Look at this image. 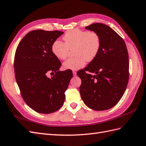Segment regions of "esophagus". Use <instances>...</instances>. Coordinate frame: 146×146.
Instances as JSON below:
<instances>
[{
	"label": "esophagus",
	"instance_id": "esophagus-1",
	"mask_svg": "<svg viewBox=\"0 0 146 146\" xmlns=\"http://www.w3.org/2000/svg\"><path fill=\"white\" fill-rule=\"evenodd\" d=\"M73 76H76V72H75V71H73Z\"/></svg>",
	"mask_w": 146,
	"mask_h": 146
}]
</instances>
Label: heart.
<instances>
[{"instance_id": "1", "label": "heart", "mask_w": 146, "mask_h": 146, "mask_svg": "<svg viewBox=\"0 0 146 146\" xmlns=\"http://www.w3.org/2000/svg\"><path fill=\"white\" fill-rule=\"evenodd\" d=\"M63 39L64 42L55 40L52 44L51 49L56 57L63 60L68 56L69 49L74 48L75 57L63 62L65 69L77 70L81 68L87 60L91 62L96 58L101 46L100 36L93 31L73 29L66 32Z\"/></svg>"}]
</instances>
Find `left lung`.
Wrapping results in <instances>:
<instances>
[{"mask_svg":"<svg viewBox=\"0 0 146 146\" xmlns=\"http://www.w3.org/2000/svg\"><path fill=\"white\" fill-rule=\"evenodd\" d=\"M85 28L98 33L101 46L96 58L77 72L81 99L92 110H109L121 99L128 85V50L125 41L109 26L97 23Z\"/></svg>","mask_w":146,"mask_h":146,"instance_id":"obj_1","label":"left lung"}]
</instances>
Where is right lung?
<instances>
[{
    "label": "right lung",
    "mask_w": 146,
    "mask_h": 146,
    "mask_svg": "<svg viewBox=\"0 0 146 146\" xmlns=\"http://www.w3.org/2000/svg\"><path fill=\"white\" fill-rule=\"evenodd\" d=\"M37 29L29 32L18 44L14 60L15 74L22 98L33 110L50 113L63 106L72 71H59L61 62L52 44L63 34ZM53 74L51 78L47 75Z\"/></svg>",
    "instance_id": "1"
}]
</instances>
